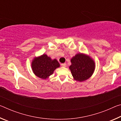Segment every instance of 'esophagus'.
<instances>
[{
	"label": "esophagus",
	"mask_w": 121,
	"mask_h": 121,
	"mask_svg": "<svg viewBox=\"0 0 121 121\" xmlns=\"http://www.w3.org/2000/svg\"><path fill=\"white\" fill-rule=\"evenodd\" d=\"M61 66L63 67H65L67 66V65H66V63H62V64H61Z\"/></svg>",
	"instance_id": "esophagus-1"
}]
</instances>
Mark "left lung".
Returning a JSON list of instances; mask_svg holds the SVG:
<instances>
[{"label": "left lung", "instance_id": "left-lung-1", "mask_svg": "<svg viewBox=\"0 0 121 121\" xmlns=\"http://www.w3.org/2000/svg\"><path fill=\"white\" fill-rule=\"evenodd\" d=\"M71 65L69 68L74 80L82 82L87 80L95 70V63L89 55L83 53H77L71 59Z\"/></svg>", "mask_w": 121, "mask_h": 121}]
</instances>
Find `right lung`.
Returning <instances> with one entry per match:
<instances>
[{
    "instance_id": "1",
    "label": "right lung",
    "mask_w": 121,
    "mask_h": 121,
    "mask_svg": "<svg viewBox=\"0 0 121 121\" xmlns=\"http://www.w3.org/2000/svg\"><path fill=\"white\" fill-rule=\"evenodd\" d=\"M60 63L56 59H52L46 54L35 57L31 64L34 74L43 79L48 78L54 70L60 67Z\"/></svg>"
}]
</instances>
